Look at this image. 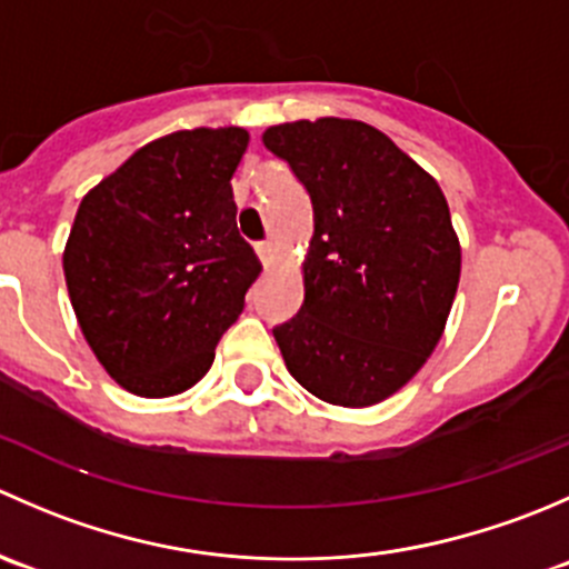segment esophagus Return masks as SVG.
I'll return each instance as SVG.
<instances>
[{
	"label": "esophagus",
	"instance_id": "34e87169",
	"mask_svg": "<svg viewBox=\"0 0 569 569\" xmlns=\"http://www.w3.org/2000/svg\"><path fill=\"white\" fill-rule=\"evenodd\" d=\"M256 252H258V258L263 261V267H269V263H272V258H274V244L272 242L256 244Z\"/></svg>",
	"mask_w": 569,
	"mask_h": 569
}]
</instances>
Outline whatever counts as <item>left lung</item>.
Masks as SVG:
<instances>
[{
	"mask_svg": "<svg viewBox=\"0 0 569 569\" xmlns=\"http://www.w3.org/2000/svg\"><path fill=\"white\" fill-rule=\"evenodd\" d=\"M313 203L306 302L274 327L297 382L338 407H371L438 347L462 250L432 176L363 120L319 118L263 131Z\"/></svg>",
	"mask_w": 569,
	"mask_h": 569,
	"instance_id": "left-lung-1",
	"label": "left lung"
}]
</instances>
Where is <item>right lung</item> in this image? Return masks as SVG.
Wrapping results in <instances>:
<instances>
[{
  "label": "right lung",
  "instance_id": "right-lung-1",
  "mask_svg": "<svg viewBox=\"0 0 569 569\" xmlns=\"http://www.w3.org/2000/svg\"><path fill=\"white\" fill-rule=\"evenodd\" d=\"M248 142L239 126L173 131L79 203L62 252L68 297L84 341L129 393L192 388L242 313L261 272L231 189Z\"/></svg>",
  "mask_w": 569,
  "mask_h": 569
}]
</instances>
